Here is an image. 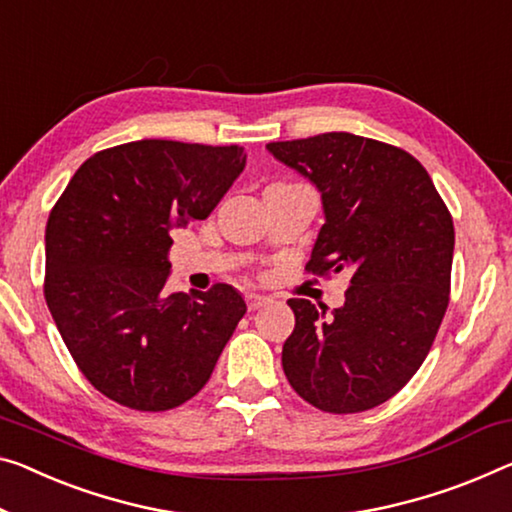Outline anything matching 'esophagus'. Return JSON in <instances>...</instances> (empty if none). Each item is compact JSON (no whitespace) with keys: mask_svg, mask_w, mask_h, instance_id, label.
I'll use <instances>...</instances> for the list:
<instances>
[{"mask_svg":"<svg viewBox=\"0 0 512 512\" xmlns=\"http://www.w3.org/2000/svg\"><path fill=\"white\" fill-rule=\"evenodd\" d=\"M245 297H247V306H249L251 311L261 309V306H265L267 302H270V297H265V295H258V293H247Z\"/></svg>","mask_w":512,"mask_h":512,"instance_id":"esophagus-1","label":"esophagus"}]
</instances>
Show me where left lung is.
<instances>
[{
  "label": "left lung",
  "mask_w": 512,
  "mask_h": 512,
  "mask_svg": "<svg viewBox=\"0 0 512 512\" xmlns=\"http://www.w3.org/2000/svg\"><path fill=\"white\" fill-rule=\"evenodd\" d=\"M265 148L320 194L325 224L306 270L352 274L332 313L288 300L283 373L322 412L371 410L410 382L442 325L453 219L421 162L396 146L325 132Z\"/></svg>",
  "instance_id": "8db88e82"
}]
</instances>
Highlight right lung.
<instances>
[{
  "instance_id": "obj_1",
  "label": "right lung",
  "mask_w": 512,
  "mask_h": 512,
  "mask_svg": "<svg viewBox=\"0 0 512 512\" xmlns=\"http://www.w3.org/2000/svg\"><path fill=\"white\" fill-rule=\"evenodd\" d=\"M247 164L240 146L141 139L89 157L45 229V300L86 380L139 412L203 389L247 313L229 283L167 293L169 231L206 219Z\"/></svg>"
}]
</instances>
